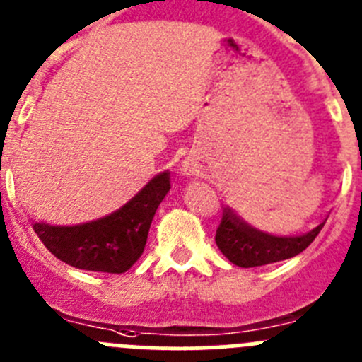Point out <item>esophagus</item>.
Instances as JSON below:
<instances>
[{"mask_svg":"<svg viewBox=\"0 0 362 362\" xmlns=\"http://www.w3.org/2000/svg\"><path fill=\"white\" fill-rule=\"evenodd\" d=\"M185 172H190V167H185Z\"/></svg>","mask_w":362,"mask_h":362,"instance_id":"obj_1","label":"esophagus"}]
</instances>
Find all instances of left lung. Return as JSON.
<instances>
[{
    "label": "left lung",
    "mask_w": 362,
    "mask_h": 362,
    "mask_svg": "<svg viewBox=\"0 0 362 362\" xmlns=\"http://www.w3.org/2000/svg\"><path fill=\"white\" fill-rule=\"evenodd\" d=\"M323 226L325 222H321L320 226L300 237H273L253 230L246 222H242L230 208H224L221 224L215 233V242L221 253L231 264L238 267H258V265L296 257L313 244Z\"/></svg>",
    "instance_id": "8db88e82"
}]
</instances>
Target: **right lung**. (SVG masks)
I'll return each instance as SVG.
<instances>
[{"label": "right lung", "mask_w": 362, "mask_h": 362, "mask_svg": "<svg viewBox=\"0 0 362 362\" xmlns=\"http://www.w3.org/2000/svg\"><path fill=\"white\" fill-rule=\"evenodd\" d=\"M168 190L170 174L163 172L107 217L78 226L35 222L34 230L49 253L77 269L125 273L144 253L151 222Z\"/></svg>", "instance_id": "1"}]
</instances>
